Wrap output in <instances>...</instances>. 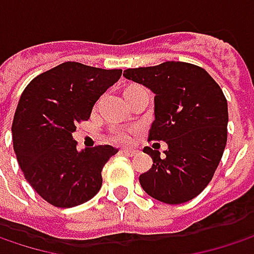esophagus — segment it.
<instances>
[{
    "label": "esophagus",
    "mask_w": 254,
    "mask_h": 254,
    "mask_svg": "<svg viewBox=\"0 0 254 254\" xmlns=\"http://www.w3.org/2000/svg\"><path fill=\"white\" fill-rule=\"evenodd\" d=\"M121 154L127 156V157H133V156L138 154V151H136V150H121Z\"/></svg>",
    "instance_id": "esophagus-1"
}]
</instances>
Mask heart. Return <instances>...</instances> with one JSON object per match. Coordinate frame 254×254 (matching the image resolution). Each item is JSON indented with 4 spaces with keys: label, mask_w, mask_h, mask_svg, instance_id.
<instances>
[{
    "label": "heart",
    "mask_w": 254,
    "mask_h": 254,
    "mask_svg": "<svg viewBox=\"0 0 254 254\" xmlns=\"http://www.w3.org/2000/svg\"><path fill=\"white\" fill-rule=\"evenodd\" d=\"M138 130L136 127H113L109 130V138L112 142L119 144V145H127L132 141L133 133Z\"/></svg>",
    "instance_id": "b5f03b06"
}]
</instances>
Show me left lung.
<instances>
[{
  "instance_id": "1",
  "label": "left lung",
  "mask_w": 254,
  "mask_h": 254,
  "mask_svg": "<svg viewBox=\"0 0 254 254\" xmlns=\"http://www.w3.org/2000/svg\"><path fill=\"white\" fill-rule=\"evenodd\" d=\"M124 76L154 92L148 141L168 144L165 156L144 148L153 166L139 175L142 190L168 204L192 200L212 181L227 145L228 104L221 86L204 69L184 62L127 69Z\"/></svg>"
}]
</instances>
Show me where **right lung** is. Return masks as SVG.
I'll use <instances>...</instances> for the list:
<instances>
[{"label": "right lung", "instance_id": "add662e5", "mask_svg": "<svg viewBox=\"0 0 254 254\" xmlns=\"http://www.w3.org/2000/svg\"><path fill=\"white\" fill-rule=\"evenodd\" d=\"M122 75L66 62L25 88L13 119V147L32 188L56 207H75L101 188L112 145L77 150L75 124L88 121L97 100Z\"/></svg>", "mask_w": 254, "mask_h": 254}]
</instances>
